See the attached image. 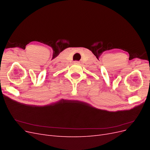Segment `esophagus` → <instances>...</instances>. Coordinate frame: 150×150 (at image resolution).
<instances>
[{"instance_id":"34e87169","label":"esophagus","mask_w":150,"mask_h":150,"mask_svg":"<svg viewBox=\"0 0 150 150\" xmlns=\"http://www.w3.org/2000/svg\"><path fill=\"white\" fill-rule=\"evenodd\" d=\"M74 64H79V62L78 61H75L74 62Z\"/></svg>"}]
</instances>
